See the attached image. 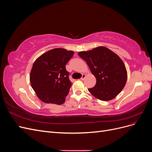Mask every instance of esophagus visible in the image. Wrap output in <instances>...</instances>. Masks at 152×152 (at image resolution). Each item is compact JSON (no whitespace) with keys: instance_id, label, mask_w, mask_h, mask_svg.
Listing matches in <instances>:
<instances>
[{"instance_id":"obj_1","label":"esophagus","mask_w":152,"mask_h":152,"mask_svg":"<svg viewBox=\"0 0 152 152\" xmlns=\"http://www.w3.org/2000/svg\"><path fill=\"white\" fill-rule=\"evenodd\" d=\"M85 78H86V74H82V76L80 78V80H84Z\"/></svg>"}]
</instances>
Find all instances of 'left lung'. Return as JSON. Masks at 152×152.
Segmentation results:
<instances>
[{
    "instance_id": "left-lung-1",
    "label": "left lung",
    "mask_w": 152,
    "mask_h": 152,
    "mask_svg": "<svg viewBox=\"0 0 152 152\" xmlns=\"http://www.w3.org/2000/svg\"><path fill=\"white\" fill-rule=\"evenodd\" d=\"M78 54L86 61L96 79L95 86L88 89L89 93L102 101L115 98L125 86L127 79L126 68L121 58L104 46Z\"/></svg>"
}]
</instances>
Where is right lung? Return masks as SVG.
Instances as JSON below:
<instances>
[{
	"label": "right lung",
	"mask_w": 152,
	"mask_h": 152,
	"mask_svg": "<svg viewBox=\"0 0 152 152\" xmlns=\"http://www.w3.org/2000/svg\"><path fill=\"white\" fill-rule=\"evenodd\" d=\"M74 52L55 48L42 54L32 66L30 80L37 97L45 103L62 104L72 86L65 65Z\"/></svg>",
	"instance_id": "1"
}]
</instances>
